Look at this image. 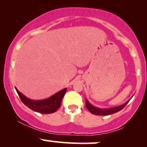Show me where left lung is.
<instances>
[{
  "label": "left lung",
  "instance_id": "1",
  "mask_svg": "<svg viewBox=\"0 0 147 147\" xmlns=\"http://www.w3.org/2000/svg\"><path fill=\"white\" fill-rule=\"evenodd\" d=\"M129 101L130 99L128 100L126 103H124V104H123L119 106L109 108V109H100V108L95 107V106L92 105L88 101V99H86V106L88 110L90 111L92 114L97 115H109L118 112V111L122 110V109H124L125 107V106L129 103Z\"/></svg>",
  "mask_w": 147,
  "mask_h": 147
}]
</instances>
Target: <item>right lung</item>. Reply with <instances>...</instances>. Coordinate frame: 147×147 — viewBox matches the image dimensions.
<instances>
[{
	"label": "right lung",
	"instance_id": "right-lung-1",
	"mask_svg": "<svg viewBox=\"0 0 147 147\" xmlns=\"http://www.w3.org/2000/svg\"><path fill=\"white\" fill-rule=\"evenodd\" d=\"M15 89L22 102L25 106H28L31 110L43 114H50L56 112L60 107L61 101L67 90L65 88L63 90L57 92V93L49 98L41 99V100H34V99H29L25 97L24 95H23L21 92L18 90L16 88H15Z\"/></svg>",
	"mask_w": 147,
	"mask_h": 147
}]
</instances>
